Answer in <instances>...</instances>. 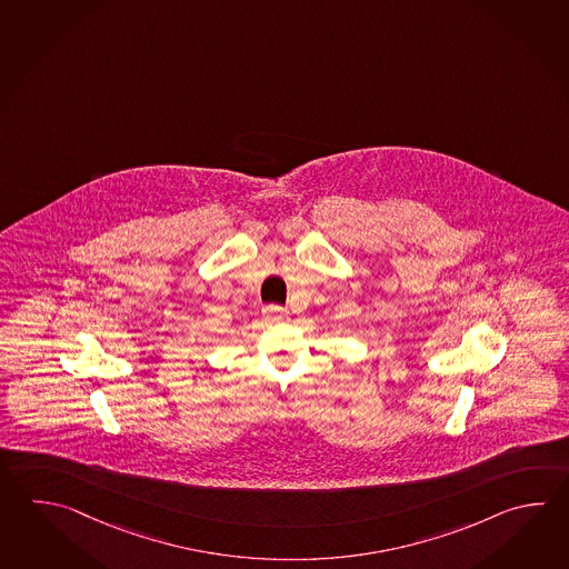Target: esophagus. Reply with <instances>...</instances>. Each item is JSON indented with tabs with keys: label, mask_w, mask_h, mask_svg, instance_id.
Returning <instances> with one entry per match:
<instances>
[{
	"label": "esophagus",
	"mask_w": 569,
	"mask_h": 569,
	"mask_svg": "<svg viewBox=\"0 0 569 569\" xmlns=\"http://www.w3.org/2000/svg\"><path fill=\"white\" fill-rule=\"evenodd\" d=\"M263 313H266L269 320H279L286 313V308H281V306H266Z\"/></svg>",
	"instance_id": "esophagus-1"
}]
</instances>
